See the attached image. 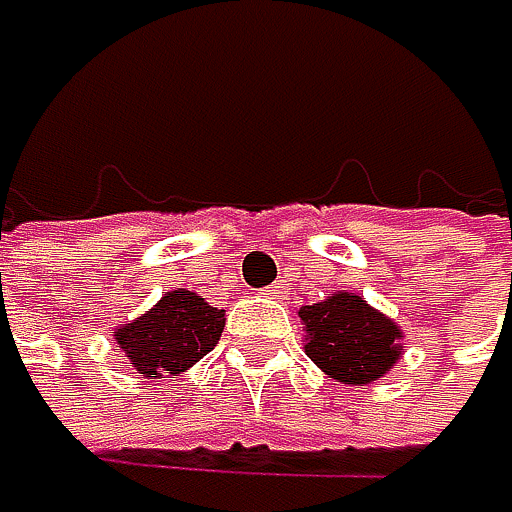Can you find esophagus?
I'll return each mask as SVG.
<instances>
[{
	"instance_id": "obj_1",
	"label": "esophagus",
	"mask_w": 512,
	"mask_h": 512,
	"mask_svg": "<svg viewBox=\"0 0 512 512\" xmlns=\"http://www.w3.org/2000/svg\"><path fill=\"white\" fill-rule=\"evenodd\" d=\"M262 295H268V298H277V301H280V298H286V283H283V280H277V283L265 286V289H262Z\"/></svg>"
}]
</instances>
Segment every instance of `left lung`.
<instances>
[{
    "mask_svg": "<svg viewBox=\"0 0 512 512\" xmlns=\"http://www.w3.org/2000/svg\"><path fill=\"white\" fill-rule=\"evenodd\" d=\"M304 353L338 383L365 386L380 380L401 356V329L356 292H335L298 310Z\"/></svg>",
    "mask_w": 512,
    "mask_h": 512,
    "instance_id": "1",
    "label": "left lung"
}]
</instances>
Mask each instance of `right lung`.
I'll list each match as a JSON object with an SVG mask.
<instances>
[{"label": "right lung", "instance_id": "right-lung-1", "mask_svg": "<svg viewBox=\"0 0 512 512\" xmlns=\"http://www.w3.org/2000/svg\"><path fill=\"white\" fill-rule=\"evenodd\" d=\"M226 326V310L211 307L199 292L171 289L150 310L114 332L129 365L147 377H177L205 359Z\"/></svg>", "mask_w": 512, "mask_h": 512}]
</instances>
